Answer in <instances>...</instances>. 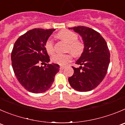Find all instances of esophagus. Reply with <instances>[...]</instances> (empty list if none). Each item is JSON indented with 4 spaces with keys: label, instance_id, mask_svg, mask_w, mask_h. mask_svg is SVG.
Instances as JSON below:
<instances>
[{
    "label": "esophagus",
    "instance_id": "esophagus-1",
    "mask_svg": "<svg viewBox=\"0 0 125 125\" xmlns=\"http://www.w3.org/2000/svg\"><path fill=\"white\" fill-rule=\"evenodd\" d=\"M65 68V67L64 66H60V69H61V70H63Z\"/></svg>",
    "mask_w": 125,
    "mask_h": 125
}]
</instances>
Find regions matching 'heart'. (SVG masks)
<instances>
[{
  "instance_id": "obj_1",
  "label": "heart",
  "mask_w": 125,
  "mask_h": 125,
  "mask_svg": "<svg viewBox=\"0 0 125 125\" xmlns=\"http://www.w3.org/2000/svg\"><path fill=\"white\" fill-rule=\"evenodd\" d=\"M58 37L61 40L67 43V50L72 52L75 55L78 56L81 54L84 50V43L80 40H77V34L71 31L62 30L58 34ZM45 50L50 54H53L54 52L53 42L51 39H48L45 45ZM72 54H56L53 56L52 61L56 64L65 66L72 60Z\"/></svg>"
}]
</instances>
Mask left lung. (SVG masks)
I'll use <instances>...</instances> for the list:
<instances>
[{
  "label": "left lung",
  "mask_w": 125,
  "mask_h": 125,
  "mask_svg": "<svg viewBox=\"0 0 125 125\" xmlns=\"http://www.w3.org/2000/svg\"><path fill=\"white\" fill-rule=\"evenodd\" d=\"M73 29L82 37L84 50L75 64L73 75L68 78L71 87L80 92L91 91L97 87L105 77L110 62V52L102 35L91 28L77 26Z\"/></svg>",
  "instance_id": "obj_1"
}]
</instances>
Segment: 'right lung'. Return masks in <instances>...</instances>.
Returning <instances> with one entry per match:
<instances>
[{
  "instance_id": "1",
  "label": "right lung",
  "mask_w": 125,
  "mask_h": 125,
  "mask_svg": "<svg viewBox=\"0 0 125 125\" xmlns=\"http://www.w3.org/2000/svg\"><path fill=\"white\" fill-rule=\"evenodd\" d=\"M55 29L35 28L21 35L14 44L11 64L16 78L27 91L41 93L48 90L59 72L57 64H47L50 57L45 50L47 40ZM45 64L39 66V63Z\"/></svg>"
}]
</instances>
